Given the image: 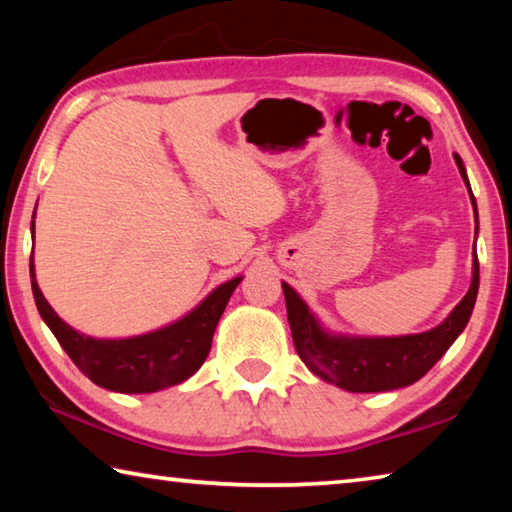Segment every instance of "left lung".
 Masks as SVG:
<instances>
[{
  "mask_svg": "<svg viewBox=\"0 0 512 512\" xmlns=\"http://www.w3.org/2000/svg\"><path fill=\"white\" fill-rule=\"evenodd\" d=\"M456 167L470 194L479 232V214L476 201L467 180L461 155L454 153ZM284 300H287V318L291 336L300 359L307 368L327 384H334L348 393H384L395 388L411 386L436 366V361L452 348L472 316L476 293H479V259L472 253V282L463 300L449 311L443 323L420 334L402 336H357L327 329L318 316L309 309L298 291L282 282Z\"/></svg>",
  "mask_w": 512,
  "mask_h": 512,
  "instance_id": "8db88e82",
  "label": "left lung"
}]
</instances>
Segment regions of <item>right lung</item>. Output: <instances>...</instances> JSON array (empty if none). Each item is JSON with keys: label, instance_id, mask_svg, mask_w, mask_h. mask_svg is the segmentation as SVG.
<instances>
[{"label": "right lung", "instance_id": "1", "mask_svg": "<svg viewBox=\"0 0 512 512\" xmlns=\"http://www.w3.org/2000/svg\"><path fill=\"white\" fill-rule=\"evenodd\" d=\"M36 216V214H33ZM33 235V223H31ZM31 289L42 320L54 332L58 343L69 354L85 377L115 393H158L183 384L203 366L212 348L214 329L225 305L244 275L219 284L198 305L169 325L151 332L124 336V339H97L83 334L60 318L36 280V264H29Z\"/></svg>", "mask_w": 512, "mask_h": 512}]
</instances>
